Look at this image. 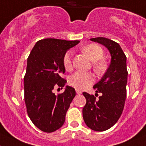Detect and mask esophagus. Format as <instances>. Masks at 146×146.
<instances>
[{
  "instance_id": "34e87169",
  "label": "esophagus",
  "mask_w": 146,
  "mask_h": 146,
  "mask_svg": "<svg viewBox=\"0 0 146 146\" xmlns=\"http://www.w3.org/2000/svg\"><path fill=\"white\" fill-rule=\"evenodd\" d=\"M76 94H82V92H81V90L76 89Z\"/></svg>"
}]
</instances>
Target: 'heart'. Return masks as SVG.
I'll use <instances>...</instances> for the list:
<instances>
[{
    "label": "heart",
    "instance_id": "b5f03b06",
    "mask_svg": "<svg viewBox=\"0 0 146 146\" xmlns=\"http://www.w3.org/2000/svg\"><path fill=\"white\" fill-rule=\"evenodd\" d=\"M81 50L87 54V56L92 61H94L93 70L97 75H102L107 70V62L102 59L104 56V50L100 45L95 43L87 44L81 48ZM73 52L68 50L64 54L62 58V64L64 68L67 71H70L73 69ZM94 82V77L91 73L84 72H76L72 75L68 80L70 86L74 87L76 89L82 90Z\"/></svg>",
    "mask_w": 146,
    "mask_h": 146
}]
</instances>
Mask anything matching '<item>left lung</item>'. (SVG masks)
Masks as SVG:
<instances>
[{"instance_id":"obj_1","label":"left lung","mask_w":146,"mask_h":146,"mask_svg":"<svg viewBox=\"0 0 146 146\" xmlns=\"http://www.w3.org/2000/svg\"><path fill=\"white\" fill-rule=\"evenodd\" d=\"M105 46L111 56L107 71L94 88L102 96L84 92L86 103L83 109V117L86 125L95 131H104L113 126L120 117L127 96V58L116 42L105 37L90 39Z\"/></svg>"}]
</instances>
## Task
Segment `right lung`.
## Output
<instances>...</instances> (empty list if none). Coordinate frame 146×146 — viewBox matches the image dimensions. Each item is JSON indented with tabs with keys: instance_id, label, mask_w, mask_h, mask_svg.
Here are the masks:
<instances>
[{
	"instance_id": "obj_1",
	"label": "right lung",
	"mask_w": 146,
	"mask_h": 146,
	"mask_svg": "<svg viewBox=\"0 0 146 146\" xmlns=\"http://www.w3.org/2000/svg\"><path fill=\"white\" fill-rule=\"evenodd\" d=\"M80 41L44 39L35 44L27 59L24 78V101L29 117L45 133L60 128L65 114L76 96L73 87L66 86L63 93L55 95L54 88H62L66 80L62 58L67 50Z\"/></svg>"
}]
</instances>
